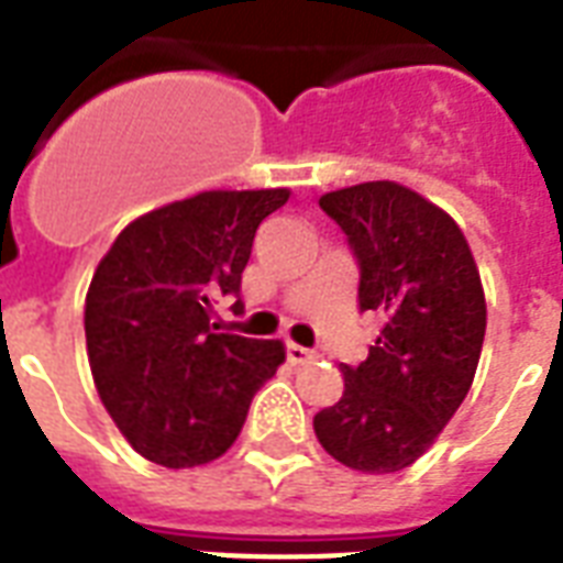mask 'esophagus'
I'll return each mask as SVG.
<instances>
[{
    "label": "esophagus",
    "instance_id": "obj_1",
    "mask_svg": "<svg viewBox=\"0 0 563 563\" xmlns=\"http://www.w3.org/2000/svg\"><path fill=\"white\" fill-rule=\"evenodd\" d=\"M287 361L290 364H308V361H313V352L305 350V346H299V343H287Z\"/></svg>",
    "mask_w": 563,
    "mask_h": 563
}]
</instances>
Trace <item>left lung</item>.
<instances>
[{"instance_id":"obj_1","label":"left lung","mask_w":563,"mask_h":563,"mask_svg":"<svg viewBox=\"0 0 563 563\" xmlns=\"http://www.w3.org/2000/svg\"><path fill=\"white\" fill-rule=\"evenodd\" d=\"M361 267V311L385 317L358 367L343 364V396L313 417L322 449L343 467L385 476L438 440L476 376L487 305L459 222L396 181L320 196Z\"/></svg>"}]
</instances>
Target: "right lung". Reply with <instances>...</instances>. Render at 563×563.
Segmentation results:
<instances>
[{
	"mask_svg": "<svg viewBox=\"0 0 563 563\" xmlns=\"http://www.w3.org/2000/svg\"><path fill=\"white\" fill-rule=\"evenodd\" d=\"M287 187L202 190L117 234L85 299L90 373L104 411L152 464L190 470L229 452L285 343L220 334L213 299L241 290L252 241Z\"/></svg>",
	"mask_w": 563,
	"mask_h": 563,
	"instance_id": "obj_1",
	"label": "right lung"
}]
</instances>
